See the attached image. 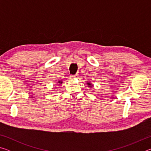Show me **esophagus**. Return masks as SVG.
Wrapping results in <instances>:
<instances>
[{"label": "esophagus", "instance_id": "esophagus-1", "mask_svg": "<svg viewBox=\"0 0 151 151\" xmlns=\"http://www.w3.org/2000/svg\"><path fill=\"white\" fill-rule=\"evenodd\" d=\"M70 79H74V78H76V75H70Z\"/></svg>", "mask_w": 151, "mask_h": 151}]
</instances>
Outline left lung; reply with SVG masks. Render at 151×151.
Instances as JSON below:
<instances>
[{
  "mask_svg": "<svg viewBox=\"0 0 151 151\" xmlns=\"http://www.w3.org/2000/svg\"><path fill=\"white\" fill-rule=\"evenodd\" d=\"M88 85H90V83H88Z\"/></svg>",
  "mask_w": 151,
  "mask_h": 151,
  "instance_id": "left-lung-1",
  "label": "left lung"
}]
</instances>
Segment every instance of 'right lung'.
Returning a JSON list of instances; mask_svg holds the SVG:
<instances>
[{
  "label": "right lung",
  "mask_w": 151,
  "mask_h": 151,
  "mask_svg": "<svg viewBox=\"0 0 151 151\" xmlns=\"http://www.w3.org/2000/svg\"><path fill=\"white\" fill-rule=\"evenodd\" d=\"M58 83H62V82H60V81H58Z\"/></svg>",
  "instance_id": "obj_1"
}]
</instances>
